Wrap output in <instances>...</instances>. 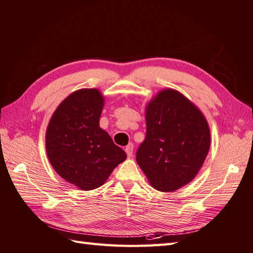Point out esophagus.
<instances>
[{"label":"esophagus","mask_w":253,"mask_h":253,"mask_svg":"<svg viewBox=\"0 0 253 253\" xmlns=\"http://www.w3.org/2000/svg\"><path fill=\"white\" fill-rule=\"evenodd\" d=\"M125 152H126L128 157H131V156H132V153H133V144H132V143H129V144L125 147Z\"/></svg>","instance_id":"1"}]
</instances>
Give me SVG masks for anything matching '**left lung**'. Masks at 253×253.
Returning a JSON list of instances; mask_svg holds the SVG:
<instances>
[{
    "instance_id": "1",
    "label": "left lung",
    "mask_w": 253,
    "mask_h": 253,
    "mask_svg": "<svg viewBox=\"0 0 253 253\" xmlns=\"http://www.w3.org/2000/svg\"><path fill=\"white\" fill-rule=\"evenodd\" d=\"M210 145L200 110L176 90L165 89L146 108V134L135 158L155 189L170 192L194 178Z\"/></svg>"
}]
</instances>
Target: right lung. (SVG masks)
<instances>
[{"label":"right lung","mask_w":253,"mask_h":253,"mask_svg":"<svg viewBox=\"0 0 253 253\" xmlns=\"http://www.w3.org/2000/svg\"><path fill=\"white\" fill-rule=\"evenodd\" d=\"M103 97L80 89L57 107L46 133L48 158L57 174L83 190L98 188L126 153L99 127Z\"/></svg>","instance_id":"right-lung-1"}]
</instances>
